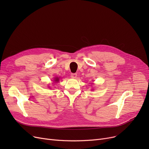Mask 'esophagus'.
Returning <instances> with one entry per match:
<instances>
[{
    "instance_id": "obj_1",
    "label": "esophagus",
    "mask_w": 149,
    "mask_h": 149,
    "mask_svg": "<svg viewBox=\"0 0 149 149\" xmlns=\"http://www.w3.org/2000/svg\"><path fill=\"white\" fill-rule=\"evenodd\" d=\"M70 76L72 78H76L77 76V74L76 73H71L70 74Z\"/></svg>"
}]
</instances>
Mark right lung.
I'll use <instances>...</instances> for the list:
<instances>
[{"label": "right lung", "instance_id": "obj_1", "mask_svg": "<svg viewBox=\"0 0 149 149\" xmlns=\"http://www.w3.org/2000/svg\"><path fill=\"white\" fill-rule=\"evenodd\" d=\"M56 80V81H58V78H56V80Z\"/></svg>", "mask_w": 149, "mask_h": 149}]
</instances>
